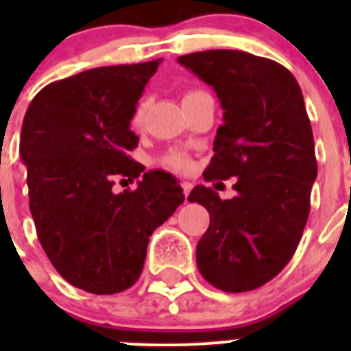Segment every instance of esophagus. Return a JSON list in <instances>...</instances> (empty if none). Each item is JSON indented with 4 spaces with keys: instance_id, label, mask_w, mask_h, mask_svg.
<instances>
[{
    "instance_id": "obj_1",
    "label": "esophagus",
    "mask_w": 351,
    "mask_h": 351,
    "mask_svg": "<svg viewBox=\"0 0 351 351\" xmlns=\"http://www.w3.org/2000/svg\"><path fill=\"white\" fill-rule=\"evenodd\" d=\"M182 193H184V198H186V202H188V195H190L191 188H193V184H191L190 181H182Z\"/></svg>"
}]
</instances>
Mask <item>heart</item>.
<instances>
[{
    "label": "heart",
    "instance_id": "obj_1",
    "mask_svg": "<svg viewBox=\"0 0 351 351\" xmlns=\"http://www.w3.org/2000/svg\"><path fill=\"white\" fill-rule=\"evenodd\" d=\"M144 114H145V101H141V104L137 105V108H135V114H133V125H141L142 121H144ZM163 163L173 170H186L188 167H190V160H188V156L182 153H178V151H176V153L167 154V156L163 158Z\"/></svg>",
    "mask_w": 351,
    "mask_h": 351
}]
</instances>
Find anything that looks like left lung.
I'll list each match as a JSON object with an SVG mask.
<instances>
[{"label": "left lung", "instance_id": "8db88e82", "mask_svg": "<svg viewBox=\"0 0 351 351\" xmlns=\"http://www.w3.org/2000/svg\"><path fill=\"white\" fill-rule=\"evenodd\" d=\"M178 61L213 86L223 108L204 179L237 178L230 200L202 184L188 197L210 216L197 244L198 271L223 291L255 290L290 262L309 216L318 167L302 91L287 68L250 52Z\"/></svg>", "mask_w": 351, "mask_h": 351}]
</instances>
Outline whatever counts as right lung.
I'll use <instances>...</instances> for the list:
<instances>
[{
	"mask_svg": "<svg viewBox=\"0 0 351 351\" xmlns=\"http://www.w3.org/2000/svg\"><path fill=\"white\" fill-rule=\"evenodd\" d=\"M160 63L93 68L49 84L23 121L19 151L40 244L68 283L96 295L138 280L149 237L184 202L170 173L144 172L128 156L138 142L130 123ZM117 177L143 179L114 194Z\"/></svg>",
	"mask_w": 351,
	"mask_h": 351,
	"instance_id": "right-lung-1",
	"label": "right lung"
}]
</instances>
